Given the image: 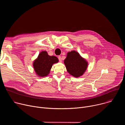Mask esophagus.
<instances>
[{
    "instance_id": "obj_1",
    "label": "esophagus",
    "mask_w": 125,
    "mask_h": 125,
    "mask_svg": "<svg viewBox=\"0 0 125 125\" xmlns=\"http://www.w3.org/2000/svg\"><path fill=\"white\" fill-rule=\"evenodd\" d=\"M58 59H59V61L60 62H62V58H61V57L60 56H59L58 57Z\"/></svg>"
}]
</instances>
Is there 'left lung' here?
I'll use <instances>...</instances> for the list:
<instances>
[{
    "label": "left lung",
    "instance_id": "8db88e82",
    "mask_svg": "<svg viewBox=\"0 0 125 125\" xmlns=\"http://www.w3.org/2000/svg\"><path fill=\"white\" fill-rule=\"evenodd\" d=\"M64 63L67 72L75 78L82 76L88 66L87 61L75 50L67 53Z\"/></svg>",
    "mask_w": 125,
    "mask_h": 125
}]
</instances>
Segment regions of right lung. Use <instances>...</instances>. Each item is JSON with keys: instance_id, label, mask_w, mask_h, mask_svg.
Masks as SVG:
<instances>
[{"instance_id": "1", "label": "right lung", "mask_w": 125, "mask_h": 125, "mask_svg": "<svg viewBox=\"0 0 125 125\" xmlns=\"http://www.w3.org/2000/svg\"><path fill=\"white\" fill-rule=\"evenodd\" d=\"M58 61V59L56 56H49L47 51H42L34 60L32 65L37 75L40 77H44L50 74L52 65Z\"/></svg>"}]
</instances>
